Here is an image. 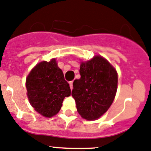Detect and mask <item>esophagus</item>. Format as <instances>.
<instances>
[{"label":"esophagus","mask_w":151,"mask_h":151,"mask_svg":"<svg viewBox=\"0 0 151 151\" xmlns=\"http://www.w3.org/2000/svg\"><path fill=\"white\" fill-rule=\"evenodd\" d=\"M69 85H70V89H73V81H70V82H69Z\"/></svg>","instance_id":"1"}]
</instances>
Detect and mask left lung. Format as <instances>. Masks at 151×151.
<instances>
[{"instance_id":"1","label":"left lung","mask_w":151,"mask_h":151,"mask_svg":"<svg viewBox=\"0 0 151 151\" xmlns=\"http://www.w3.org/2000/svg\"><path fill=\"white\" fill-rule=\"evenodd\" d=\"M81 78L73 83L71 92L79 114L88 120L99 118L113 103L117 89L114 68L101 56L82 62Z\"/></svg>"}]
</instances>
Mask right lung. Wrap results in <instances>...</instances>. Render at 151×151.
<instances>
[{
	"instance_id": "obj_1",
	"label": "right lung",
	"mask_w": 151,
	"mask_h": 151,
	"mask_svg": "<svg viewBox=\"0 0 151 151\" xmlns=\"http://www.w3.org/2000/svg\"><path fill=\"white\" fill-rule=\"evenodd\" d=\"M27 95L37 112L51 117L60 111L65 97L70 95L69 84L55 59L37 64L26 79Z\"/></svg>"
}]
</instances>
